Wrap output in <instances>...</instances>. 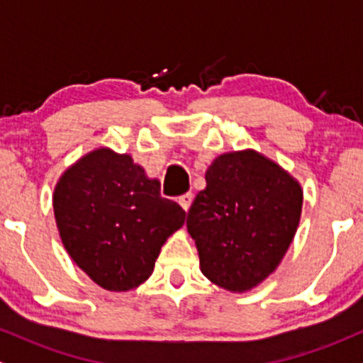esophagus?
Wrapping results in <instances>:
<instances>
[{
  "mask_svg": "<svg viewBox=\"0 0 363 363\" xmlns=\"http://www.w3.org/2000/svg\"><path fill=\"white\" fill-rule=\"evenodd\" d=\"M191 203H193V194H191V193H186V194H182L181 198H179V205L182 206V210H184V211L189 210Z\"/></svg>",
  "mask_w": 363,
  "mask_h": 363,
  "instance_id": "esophagus-1",
  "label": "esophagus"
}]
</instances>
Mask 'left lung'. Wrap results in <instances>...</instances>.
<instances>
[{"mask_svg": "<svg viewBox=\"0 0 363 363\" xmlns=\"http://www.w3.org/2000/svg\"><path fill=\"white\" fill-rule=\"evenodd\" d=\"M206 187L187 213L201 273L242 294L278 268L301 222L303 191L295 177L256 150L216 157Z\"/></svg>", "mask_w": 363, "mask_h": 363, "instance_id": "8db88e82", "label": "left lung"}]
</instances>
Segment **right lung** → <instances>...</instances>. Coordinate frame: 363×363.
I'll use <instances>...</instances> for the list:
<instances>
[{"mask_svg": "<svg viewBox=\"0 0 363 363\" xmlns=\"http://www.w3.org/2000/svg\"><path fill=\"white\" fill-rule=\"evenodd\" d=\"M61 242L74 264L104 290L128 291L153 273L162 245L186 211L160 196L128 153L101 147L62 172L52 194Z\"/></svg>", "mask_w": 363, "mask_h": 363, "instance_id": "add662e5", "label": "right lung"}]
</instances>
